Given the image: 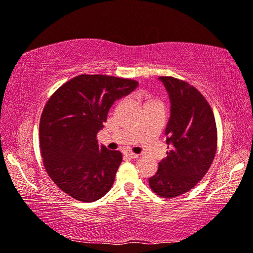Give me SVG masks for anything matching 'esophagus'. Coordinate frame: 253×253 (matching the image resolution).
Returning a JSON list of instances; mask_svg holds the SVG:
<instances>
[{"mask_svg": "<svg viewBox=\"0 0 253 253\" xmlns=\"http://www.w3.org/2000/svg\"><path fill=\"white\" fill-rule=\"evenodd\" d=\"M126 155L128 156V158H130V159H137L138 158V154L131 153V152H128V153H126Z\"/></svg>", "mask_w": 253, "mask_h": 253, "instance_id": "1", "label": "esophagus"}]
</instances>
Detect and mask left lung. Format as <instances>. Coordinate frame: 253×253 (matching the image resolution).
<instances>
[{
  "label": "left lung",
  "mask_w": 253,
  "mask_h": 253,
  "mask_svg": "<svg viewBox=\"0 0 253 253\" xmlns=\"http://www.w3.org/2000/svg\"><path fill=\"white\" fill-rule=\"evenodd\" d=\"M159 80L171 103L164 131L169 152L148 183L156 195L172 198L189 191L206 174L215 158L217 131L211 108L196 87L171 76Z\"/></svg>",
  "instance_id": "1"
}]
</instances>
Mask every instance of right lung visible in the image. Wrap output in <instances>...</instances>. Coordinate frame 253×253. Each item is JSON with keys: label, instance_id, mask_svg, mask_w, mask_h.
Segmentation results:
<instances>
[{"label": "right lung", "instance_id": "1", "mask_svg": "<svg viewBox=\"0 0 253 253\" xmlns=\"http://www.w3.org/2000/svg\"><path fill=\"white\" fill-rule=\"evenodd\" d=\"M137 86L134 80L83 74L63 84L48 100L39 125L43 166L71 197L90 203L110 190L123 156L99 146L97 134L114 102Z\"/></svg>", "mask_w": 253, "mask_h": 253}]
</instances>
